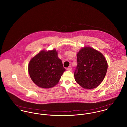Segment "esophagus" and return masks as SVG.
<instances>
[{"label":"esophagus","mask_w":127,"mask_h":127,"mask_svg":"<svg viewBox=\"0 0 127 127\" xmlns=\"http://www.w3.org/2000/svg\"><path fill=\"white\" fill-rule=\"evenodd\" d=\"M67 70H69V71H71L72 70V67L71 66H69L67 68Z\"/></svg>","instance_id":"1"}]
</instances>
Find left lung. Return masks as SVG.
I'll use <instances>...</instances> for the list:
<instances>
[{"label": "left lung", "instance_id": "left-lung-1", "mask_svg": "<svg viewBox=\"0 0 127 127\" xmlns=\"http://www.w3.org/2000/svg\"><path fill=\"white\" fill-rule=\"evenodd\" d=\"M77 66L74 76L75 81L84 89L91 90L103 81L108 69L104 55L90 47L82 48L77 54Z\"/></svg>", "mask_w": 127, "mask_h": 127}]
</instances>
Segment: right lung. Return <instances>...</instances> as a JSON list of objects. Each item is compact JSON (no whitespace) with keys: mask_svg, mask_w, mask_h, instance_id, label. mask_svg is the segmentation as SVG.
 Wrapping results in <instances>:
<instances>
[{"mask_svg":"<svg viewBox=\"0 0 127 127\" xmlns=\"http://www.w3.org/2000/svg\"><path fill=\"white\" fill-rule=\"evenodd\" d=\"M65 70L55 49L42 50L30 60L28 65L32 80L36 86L43 89L56 86Z\"/></svg>","mask_w":127,"mask_h":127,"instance_id":"obj_1","label":"right lung"}]
</instances>
